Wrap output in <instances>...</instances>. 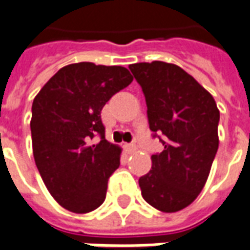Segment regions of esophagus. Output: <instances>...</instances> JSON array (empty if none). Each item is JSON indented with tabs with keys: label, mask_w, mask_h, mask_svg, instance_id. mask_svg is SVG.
<instances>
[{
	"label": "esophagus",
	"mask_w": 250,
	"mask_h": 250,
	"mask_svg": "<svg viewBox=\"0 0 250 250\" xmlns=\"http://www.w3.org/2000/svg\"><path fill=\"white\" fill-rule=\"evenodd\" d=\"M125 151L128 152V154H132V152L136 151V146L135 145H132V143H128V145H125Z\"/></svg>",
	"instance_id": "34e87169"
}]
</instances>
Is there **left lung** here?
I'll return each mask as SVG.
<instances>
[{
    "mask_svg": "<svg viewBox=\"0 0 250 250\" xmlns=\"http://www.w3.org/2000/svg\"><path fill=\"white\" fill-rule=\"evenodd\" d=\"M146 98L152 136L165 146L139 178L152 208L174 213L198 197L218 150L220 111L214 99L181 66L163 62L131 64Z\"/></svg>",
    "mask_w": 250,
    "mask_h": 250,
    "instance_id": "8db88e82",
    "label": "left lung"
}]
</instances>
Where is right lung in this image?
I'll return each mask as SVG.
<instances>
[{"label": "right lung", "instance_id": "add662e5", "mask_svg": "<svg viewBox=\"0 0 250 250\" xmlns=\"http://www.w3.org/2000/svg\"><path fill=\"white\" fill-rule=\"evenodd\" d=\"M132 82L125 66L76 62L52 76L32 104L36 166L53 198L69 211L98 209L108 178L120 165V147L105 139L104 104ZM95 135L101 142L95 144Z\"/></svg>", "mask_w": 250, "mask_h": 250}]
</instances>
